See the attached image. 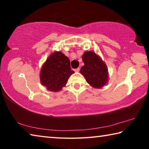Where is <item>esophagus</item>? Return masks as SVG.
<instances>
[{"mask_svg":"<svg viewBox=\"0 0 149 149\" xmlns=\"http://www.w3.org/2000/svg\"><path fill=\"white\" fill-rule=\"evenodd\" d=\"M79 70H80V68H77V69H75L74 71H75V72H79Z\"/></svg>","mask_w":149,"mask_h":149,"instance_id":"obj_1","label":"esophagus"}]
</instances>
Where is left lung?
Returning a JSON list of instances; mask_svg holds the SVG:
<instances>
[{
  "label": "left lung",
  "instance_id": "left-lung-1",
  "mask_svg": "<svg viewBox=\"0 0 149 149\" xmlns=\"http://www.w3.org/2000/svg\"><path fill=\"white\" fill-rule=\"evenodd\" d=\"M84 65L81 68L80 73L91 86L96 89L102 88L108 81L107 65L95 52L86 51L82 56Z\"/></svg>",
  "mask_w": 149,
  "mask_h": 149
}]
</instances>
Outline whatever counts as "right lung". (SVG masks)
Here are the masks:
<instances>
[{
  "instance_id": "1",
  "label": "right lung",
  "mask_w": 149,
  "mask_h": 149,
  "mask_svg": "<svg viewBox=\"0 0 149 149\" xmlns=\"http://www.w3.org/2000/svg\"><path fill=\"white\" fill-rule=\"evenodd\" d=\"M74 72L70 60L62 52L54 51L47 58L40 72V81L48 91L58 92L65 86Z\"/></svg>"
}]
</instances>
